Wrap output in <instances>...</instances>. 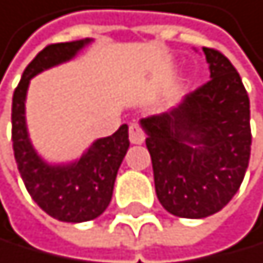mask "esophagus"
Instances as JSON below:
<instances>
[{
	"instance_id": "obj_1",
	"label": "esophagus",
	"mask_w": 263,
	"mask_h": 263,
	"mask_svg": "<svg viewBox=\"0 0 263 263\" xmlns=\"http://www.w3.org/2000/svg\"><path fill=\"white\" fill-rule=\"evenodd\" d=\"M144 139H146L144 130L137 126V124H130L129 126V141L133 142V144H142Z\"/></svg>"
}]
</instances>
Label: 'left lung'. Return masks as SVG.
<instances>
[{"instance_id":"8db88e82","label":"left lung","mask_w":263,"mask_h":263,"mask_svg":"<svg viewBox=\"0 0 263 263\" xmlns=\"http://www.w3.org/2000/svg\"><path fill=\"white\" fill-rule=\"evenodd\" d=\"M203 53L212 79L178 107L141 121L158 200L181 218L220 212L238 191L250 159L249 93L221 51L203 47Z\"/></svg>"}]
</instances>
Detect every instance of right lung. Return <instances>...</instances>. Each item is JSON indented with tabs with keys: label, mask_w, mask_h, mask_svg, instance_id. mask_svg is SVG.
<instances>
[{
	"label": "right lung",
	"mask_w": 263,
	"mask_h": 263,
	"mask_svg": "<svg viewBox=\"0 0 263 263\" xmlns=\"http://www.w3.org/2000/svg\"><path fill=\"white\" fill-rule=\"evenodd\" d=\"M88 42L85 38L45 47L25 68L14 88L11 107V141L21 179L43 212L68 223L93 220L109 206L119 166L129 149L127 126L122 124L112 136L97 139L75 163L51 166L40 158L30 142L25 99L30 80L36 73L73 59Z\"/></svg>",
	"instance_id": "1"
}]
</instances>
